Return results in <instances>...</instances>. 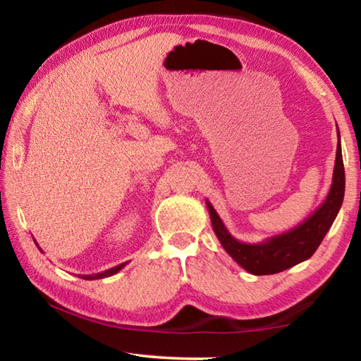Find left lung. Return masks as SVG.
Here are the masks:
<instances>
[{
	"label": "left lung",
	"instance_id": "8db88e82",
	"mask_svg": "<svg viewBox=\"0 0 361 361\" xmlns=\"http://www.w3.org/2000/svg\"><path fill=\"white\" fill-rule=\"evenodd\" d=\"M338 149H336V162L333 170V181L326 199L312 215L282 234H277L258 243H245L231 235L221 218L213 209V205L205 200L210 213L213 231L219 243L237 264L242 266L253 276H269V274L282 272L285 269L299 264L315 253V250L331 228L333 221L341 210L344 200L345 175L344 162H342L341 137L338 129Z\"/></svg>",
	"mask_w": 361,
	"mask_h": 361
}]
</instances>
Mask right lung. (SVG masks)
I'll list each match as a JSON object with an SVG mask.
<instances>
[{"mask_svg": "<svg viewBox=\"0 0 361 361\" xmlns=\"http://www.w3.org/2000/svg\"><path fill=\"white\" fill-rule=\"evenodd\" d=\"M126 264H127V262H122V264H119V266H114L111 269H106V271L99 272V274H90V276H81V279H84V280H99V279L111 277V276H114V274H118Z\"/></svg>", "mask_w": 361, "mask_h": 361, "instance_id": "add662e5", "label": "right lung"}]
</instances>
